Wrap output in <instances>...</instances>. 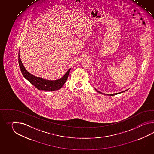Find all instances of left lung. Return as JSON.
Here are the masks:
<instances>
[{"instance_id": "left-lung-1", "label": "left lung", "mask_w": 154, "mask_h": 154, "mask_svg": "<svg viewBox=\"0 0 154 154\" xmlns=\"http://www.w3.org/2000/svg\"><path fill=\"white\" fill-rule=\"evenodd\" d=\"M96 90V91L98 92L99 93H100V94H103V95H109V96H114V95H117L118 94H121V93H122V92H123L126 91L127 90H125V91H124L121 92H119V93H116V94H103V93H102V92H101L98 91L97 90H96V89H95Z\"/></svg>"}]
</instances>
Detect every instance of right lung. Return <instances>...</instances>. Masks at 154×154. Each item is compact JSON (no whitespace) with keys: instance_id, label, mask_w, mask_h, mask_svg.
<instances>
[{"instance_id":"1","label":"right lung","mask_w":154,"mask_h":154,"mask_svg":"<svg viewBox=\"0 0 154 154\" xmlns=\"http://www.w3.org/2000/svg\"><path fill=\"white\" fill-rule=\"evenodd\" d=\"M19 64L20 66L21 72H22L23 76L37 89L40 90L46 91H54L59 90L61 88L66 81L71 69V68H70L67 71V72H66V74L63 76L62 78L56 80H48L39 77L35 76L28 72L23 66L22 62L20 59L19 53Z\"/></svg>"}]
</instances>
